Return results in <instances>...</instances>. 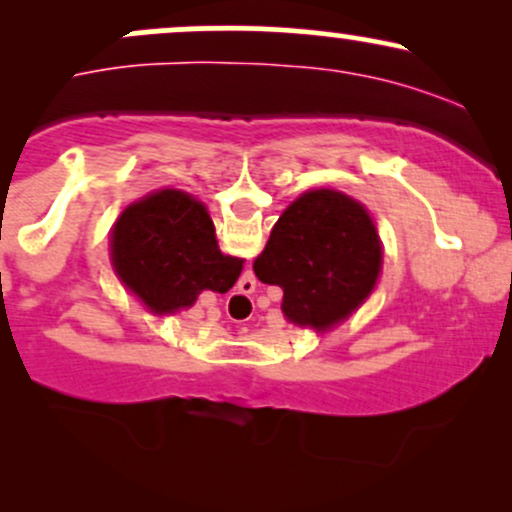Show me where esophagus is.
<instances>
[{
  "label": "esophagus",
  "instance_id": "34e87169",
  "mask_svg": "<svg viewBox=\"0 0 512 512\" xmlns=\"http://www.w3.org/2000/svg\"><path fill=\"white\" fill-rule=\"evenodd\" d=\"M252 289H255V281H252ZM240 293H245V291H240ZM236 303H238V305H245V303H248V298H245V296H236Z\"/></svg>",
  "mask_w": 512,
  "mask_h": 512
}]
</instances>
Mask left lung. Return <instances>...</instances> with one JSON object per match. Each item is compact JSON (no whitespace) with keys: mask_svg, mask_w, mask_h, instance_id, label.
<instances>
[{"mask_svg":"<svg viewBox=\"0 0 512 512\" xmlns=\"http://www.w3.org/2000/svg\"><path fill=\"white\" fill-rule=\"evenodd\" d=\"M383 248L361 202L337 190H310L274 223L252 269L262 284L281 286L286 320L330 330L373 291Z\"/></svg>","mask_w":512,"mask_h":512,"instance_id":"obj_1","label":"left lung"}]
</instances>
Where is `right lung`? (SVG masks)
Here are the masks:
<instances>
[{
    "label": "right lung",
    "instance_id": "1",
    "mask_svg": "<svg viewBox=\"0 0 512 512\" xmlns=\"http://www.w3.org/2000/svg\"><path fill=\"white\" fill-rule=\"evenodd\" d=\"M113 267L151 313L190 308L202 291L226 293L243 260L223 255L207 207L180 190L129 204L113 226Z\"/></svg>",
    "mask_w": 512,
    "mask_h": 512
}]
</instances>
